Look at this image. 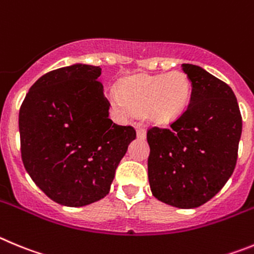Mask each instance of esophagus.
<instances>
[{
  "instance_id": "34e87169",
  "label": "esophagus",
  "mask_w": 254,
  "mask_h": 254,
  "mask_svg": "<svg viewBox=\"0 0 254 254\" xmlns=\"http://www.w3.org/2000/svg\"><path fill=\"white\" fill-rule=\"evenodd\" d=\"M136 136H138V139H145L147 138V131L143 129V127H136Z\"/></svg>"
}]
</instances>
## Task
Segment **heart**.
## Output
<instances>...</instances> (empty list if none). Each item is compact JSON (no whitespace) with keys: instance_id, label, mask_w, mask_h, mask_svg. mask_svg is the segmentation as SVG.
Listing matches in <instances>:
<instances>
[{"instance_id":"1","label":"heart","mask_w":254,"mask_h":254,"mask_svg":"<svg viewBox=\"0 0 254 254\" xmlns=\"http://www.w3.org/2000/svg\"><path fill=\"white\" fill-rule=\"evenodd\" d=\"M191 99V83L182 72L161 76H134L119 87L113 105L122 114L144 113L153 125L166 127L186 111Z\"/></svg>"}]
</instances>
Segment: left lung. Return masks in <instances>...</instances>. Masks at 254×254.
Returning <instances> with one entry per match:
<instances>
[{"label":"left lung","mask_w":254,"mask_h":254,"mask_svg":"<svg viewBox=\"0 0 254 254\" xmlns=\"http://www.w3.org/2000/svg\"><path fill=\"white\" fill-rule=\"evenodd\" d=\"M192 91L170 129L152 127L148 178L155 198L180 209L207 202L237 163L242 116L232 88L198 65L182 64Z\"/></svg>","instance_id":"obj_1"}]
</instances>
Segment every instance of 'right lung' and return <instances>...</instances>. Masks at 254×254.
Wrapping results in <instances>:
<instances>
[{
	"mask_svg": "<svg viewBox=\"0 0 254 254\" xmlns=\"http://www.w3.org/2000/svg\"><path fill=\"white\" fill-rule=\"evenodd\" d=\"M100 74V67L82 63L52 70L31 86L20 107L25 170L48 197L64 206L104 198L136 136L134 127L109 119Z\"/></svg>",
	"mask_w": 254,
	"mask_h": 254,
	"instance_id": "1",
	"label": "right lung"
}]
</instances>
